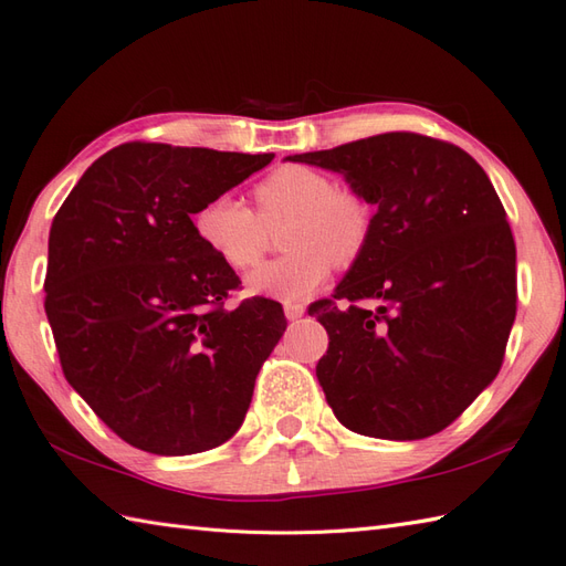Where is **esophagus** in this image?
<instances>
[{"label": "esophagus", "instance_id": "esophagus-1", "mask_svg": "<svg viewBox=\"0 0 566 566\" xmlns=\"http://www.w3.org/2000/svg\"><path fill=\"white\" fill-rule=\"evenodd\" d=\"M305 315V305L303 303H285V317L295 322Z\"/></svg>", "mask_w": 566, "mask_h": 566}]
</instances>
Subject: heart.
<instances>
[{"label": "heart", "mask_w": 566, "mask_h": 566, "mask_svg": "<svg viewBox=\"0 0 566 566\" xmlns=\"http://www.w3.org/2000/svg\"><path fill=\"white\" fill-rule=\"evenodd\" d=\"M256 212L232 196H218L196 212L200 244L224 266L249 271L271 247V232L283 228L287 251L249 275V291L275 300H303L366 254L375 212L356 186L334 184L329 174L283 165L254 186Z\"/></svg>", "instance_id": "1"}]
</instances>
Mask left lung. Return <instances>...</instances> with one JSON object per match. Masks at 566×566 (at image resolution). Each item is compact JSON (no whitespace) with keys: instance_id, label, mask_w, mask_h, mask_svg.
Returning <instances> with one entry per match:
<instances>
[{"instance_id":"left-lung-1","label":"left lung","mask_w":566,"mask_h":566,"mask_svg":"<svg viewBox=\"0 0 566 566\" xmlns=\"http://www.w3.org/2000/svg\"><path fill=\"white\" fill-rule=\"evenodd\" d=\"M344 171L378 208L370 244L332 297L317 378L346 429L417 441L496 378L516 319V242L476 161L421 133L287 157Z\"/></svg>"}]
</instances>
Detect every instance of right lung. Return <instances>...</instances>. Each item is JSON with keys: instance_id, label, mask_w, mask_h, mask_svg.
<instances>
[{"instance_id": "obj_1", "label": "right lung", "mask_w": 566, "mask_h": 566, "mask_svg": "<svg viewBox=\"0 0 566 566\" xmlns=\"http://www.w3.org/2000/svg\"><path fill=\"white\" fill-rule=\"evenodd\" d=\"M273 155L165 143L108 149L50 224L45 315L67 382L108 429L155 455L222 446L285 332L283 307L228 300L240 275L191 216Z\"/></svg>"}]
</instances>
